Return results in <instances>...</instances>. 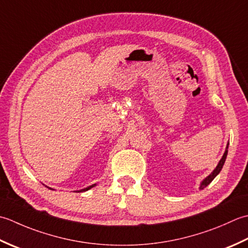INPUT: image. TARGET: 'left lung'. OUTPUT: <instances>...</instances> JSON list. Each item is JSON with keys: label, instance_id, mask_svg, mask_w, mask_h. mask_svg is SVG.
Instances as JSON below:
<instances>
[{"label": "left lung", "instance_id": "obj_1", "mask_svg": "<svg viewBox=\"0 0 248 248\" xmlns=\"http://www.w3.org/2000/svg\"><path fill=\"white\" fill-rule=\"evenodd\" d=\"M228 145H229V143H227L225 153H224V155H223V157L220 158L219 163L217 164L216 168H215L213 171H212V172H211L208 176H206L205 179L202 180V182L200 183V186H199V189H200V190L203 189L204 187H206V186H208V185L211 183V182L216 178V175H218V173L220 172V170L223 169V166H224L225 161H226V158H227V154H228Z\"/></svg>", "mask_w": 248, "mask_h": 248}]
</instances>
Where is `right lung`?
Segmentation results:
<instances>
[{
  "instance_id": "add662e5",
  "label": "right lung",
  "mask_w": 248,
  "mask_h": 248,
  "mask_svg": "<svg viewBox=\"0 0 248 248\" xmlns=\"http://www.w3.org/2000/svg\"><path fill=\"white\" fill-rule=\"evenodd\" d=\"M97 184H93V185H91V186H88V187H85V188H83V189H80V190H75L76 193H82V191H87V190H89V189H91L92 187H94V186H96ZM46 187H48V186H46ZM49 189H52L51 187H48Z\"/></svg>"
}]
</instances>
